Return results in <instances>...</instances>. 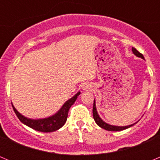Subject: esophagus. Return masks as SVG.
<instances>
[{
  "label": "esophagus",
  "mask_w": 160,
  "mask_h": 160,
  "mask_svg": "<svg viewBox=\"0 0 160 160\" xmlns=\"http://www.w3.org/2000/svg\"><path fill=\"white\" fill-rule=\"evenodd\" d=\"M82 89L84 90H88L89 89V87H88V86H84V87H82Z\"/></svg>",
  "instance_id": "1"
}]
</instances>
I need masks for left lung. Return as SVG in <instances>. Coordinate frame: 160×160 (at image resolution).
<instances>
[{
    "label": "left lung",
    "mask_w": 160,
    "mask_h": 160,
    "mask_svg": "<svg viewBox=\"0 0 160 160\" xmlns=\"http://www.w3.org/2000/svg\"><path fill=\"white\" fill-rule=\"evenodd\" d=\"M132 52L138 58H141L142 59H144L143 55L141 53L137 50L135 48L132 47ZM93 117H94V119L96 123L98 124V126H99L101 128H103V129L107 130V131H122V130H125V129H128V128H131L132 126L135 125L136 122L135 123L131 124V125H128V126H114V125H111V124L107 123L105 121H103L101 118H100L99 114L98 113L97 111V108H96V102L95 99L94 100V106H93Z\"/></svg>",
    "instance_id": "obj_1"
}]
</instances>
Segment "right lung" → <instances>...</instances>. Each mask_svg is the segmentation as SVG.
<instances>
[{
    "label": "right lung",
    "mask_w": 160,
    "mask_h": 160,
    "mask_svg": "<svg viewBox=\"0 0 160 160\" xmlns=\"http://www.w3.org/2000/svg\"><path fill=\"white\" fill-rule=\"evenodd\" d=\"M81 94L80 91L75 94L70 99H68L66 102L62 106L60 109L54 114L49 116L47 118H30L24 116L23 114L19 113L17 111V109L14 107L13 104L12 103V107L15 114H17L18 118L22 123L26 125L29 128L35 130V131H41V132H53V131L59 130L62 128L64 124L66 123V119L68 117V112L70 110V107L73 105L78 96Z\"/></svg>",
    "instance_id": "1"
}]
</instances>
